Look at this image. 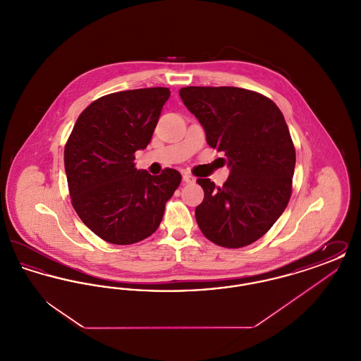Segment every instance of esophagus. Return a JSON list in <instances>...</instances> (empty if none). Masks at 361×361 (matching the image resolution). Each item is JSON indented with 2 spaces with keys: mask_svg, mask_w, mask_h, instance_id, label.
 Wrapping results in <instances>:
<instances>
[{
  "mask_svg": "<svg viewBox=\"0 0 361 361\" xmlns=\"http://www.w3.org/2000/svg\"><path fill=\"white\" fill-rule=\"evenodd\" d=\"M183 181L187 183V184H192V183H195V177L190 176L189 173H184V174H183Z\"/></svg>",
  "mask_w": 361,
  "mask_h": 361,
  "instance_id": "obj_1",
  "label": "esophagus"
}]
</instances>
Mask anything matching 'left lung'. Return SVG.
<instances>
[{
  "mask_svg": "<svg viewBox=\"0 0 361 361\" xmlns=\"http://www.w3.org/2000/svg\"><path fill=\"white\" fill-rule=\"evenodd\" d=\"M180 97L206 133L207 143L224 152L230 176L204 190L195 215L202 233L224 247L259 240L290 202L295 149L281 111L268 97L235 86H187Z\"/></svg>",
  "mask_w": 361,
  "mask_h": 361,
  "instance_id": "8db88e82",
  "label": "left lung"
}]
</instances>
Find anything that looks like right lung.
Returning a JSON list of instances; mask_svg holds the SVG:
<instances>
[{
  "mask_svg": "<svg viewBox=\"0 0 361 361\" xmlns=\"http://www.w3.org/2000/svg\"><path fill=\"white\" fill-rule=\"evenodd\" d=\"M168 87L116 92L93 102L78 116L65 146L71 204L100 238L130 245L150 237L181 174L152 176L135 168V152L150 143Z\"/></svg>",
  "mask_w": 361,
  "mask_h": 361,
  "instance_id": "1",
  "label": "right lung"
}]
</instances>
